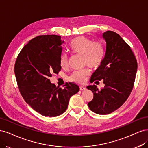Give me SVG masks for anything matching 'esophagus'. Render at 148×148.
I'll return each instance as SVG.
<instances>
[{"label":"esophagus","instance_id":"obj_1","mask_svg":"<svg viewBox=\"0 0 148 148\" xmlns=\"http://www.w3.org/2000/svg\"><path fill=\"white\" fill-rule=\"evenodd\" d=\"M79 88H80V90H81V91H84V90H86V88H85V87H82V86H80L79 87Z\"/></svg>","mask_w":148,"mask_h":148}]
</instances>
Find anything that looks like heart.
Returning <instances> with one entry per match:
<instances>
[{
    "label": "heart",
    "mask_w": 148,
    "mask_h": 148,
    "mask_svg": "<svg viewBox=\"0 0 148 148\" xmlns=\"http://www.w3.org/2000/svg\"><path fill=\"white\" fill-rule=\"evenodd\" d=\"M69 49L73 53L82 55L83 65L88 66L92 69L98 68L101 64L104 58V50L103 44L99 41H93L85 36L74 38L69 45ZM61 68H66L68 64V56L63 53L60 58ZM90 74L87 69L75 71L68 77V80L73 82L83 84Z\"/></svg>",
    "instance_id": "heart-1"
}]
</instances>
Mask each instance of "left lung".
Wrapping results in <instances>:
<instances>
[{"label":"left lung","instance_id":"obj_1","mask_svg":"<svg viewBox=\"0 0 148 148\" xmlns=\"http://www.w3.org/2000/svg\"><path fill=\"white\" fill-rule=\"evenodd\" d=\"M106 43L102 63L92 74L90 82L101 80L104 87L97 85L87 88L93 93L88 103L90 110L101 115L116 111L125 102L132 91L137 71V61L130 47L116 32L107 31L103 34Z\"/></svg>","mask_w":148,"mask_h":148}]
</instances>
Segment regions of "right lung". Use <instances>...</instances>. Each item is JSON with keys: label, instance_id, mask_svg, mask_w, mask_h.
Here are the masks:
<instances>
[{"label": "right lung", "instance_id": "add662e5", "mask_svg": "<svg viewBox=\"0 0 148 148\" xmlns=\"http://www.w3.org/2000/svg\"><path fill=\"white\" fill-rule=\"evenodd\" d=\"M63 42L59 36H37L23 47L15 61V74L21 96L45 117L64 113L70 98L79 91L73 82H66L64 89L50 82L49 78L61 69L60 58Z\"/></svg>", "mask_w": 148, "mask_h": 148}]
</instances>
